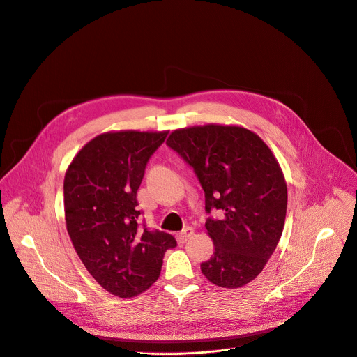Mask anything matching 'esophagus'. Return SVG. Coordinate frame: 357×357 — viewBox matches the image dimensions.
<instances>
[{
  "instance_id": "34e87169",
  "label": "esophagus",
  "mask_w": 357,
  "mask_h": 357,
  "mask_svg": "<svg viewBox=\"0 0 357 357\" xmlns=\"http://www.w3.org/2000/svg\"><path fill=\"white\" fill-rule=\"evenodd\" d=\"M193 233H195L193 227H185L181 233L177 234V241L178 243H185L191 236H193Z\"/></svg>"
}]
</instances>
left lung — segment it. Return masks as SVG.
<instances>
[{"instance_id":"1","label":"left lung","mask_w":357,"mask_h":357,"mask_svg":"<svg viewBox=\"0 0 357 357\" xmlns=\"http://www.w3.org/2000/svg\"><path fill=\"white\" fill-rule=\"evenodd\" d=\"M167 144L193 167L204 190L206 230L214 244L202 263L208 282L237 289L255 280L282 237L287 185L279 161L241 126L206 124L172 131Z\"/></svg>"}]
</instances>
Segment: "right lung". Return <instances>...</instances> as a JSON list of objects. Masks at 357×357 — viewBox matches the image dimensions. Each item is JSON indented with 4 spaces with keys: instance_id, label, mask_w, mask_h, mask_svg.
<instances>
[{
    "instance_id": "obj_1",
    "label": "right lung",
    "mask_w": 357,
    "mask_h": 357,
    "mask_svg": "<svg viewBox=\"0 0 357 357\" xmlns=\"http://www.w3.org/2000/svg\"><path fill=\"white\" fill-rule=\"evenodd\" d=\"M167 131L102 132L66 172L64 213L71 243L97 283L121 298L146 291L160 276L164 253L177 244L140 226L137 190Z\"/></svg>"
}]
</instances>
